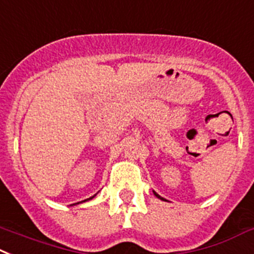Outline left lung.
I'll list each match as a JSON object with an SVG mask.
<instances>
[{"label":"left lung","instance_id":"left-lung-1","mask_svg":"<svg viewBox=\"0 0 254 254\" xmlns=\"http://www.w3.org/2000/svg\"><path fill=\"white\" fill-rule=\"evenodd\" d=\"M153 194H154V195H156V197H157V198H160V199H161V200H165V199H164V198L161 197V195H158V194H157V193H156V191H154V190H153Z\"/></svg>","mask_w":254,"mask_h":254}]
</instances>
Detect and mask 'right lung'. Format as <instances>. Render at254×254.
<instances>
[{
    "label": "right lung",
    "mask_w": 254,
    "mask_h": 254,
    "mask_svg": "<svg viewBox=\"0 0 254 254\" xmlns=\"http://www.w3.org/2000/svg\"><path fill=\"white\" fill-rule=\"evenodd\" d=\"M94 197H96V194H94V195H93V197H90V198H88V199H85V200H81V202H87V200H89V199H92V198H94ZM74 204H79V202H78V203H74Z\"/></svg>",
    "instance_id": "1"
}]
</instances>
